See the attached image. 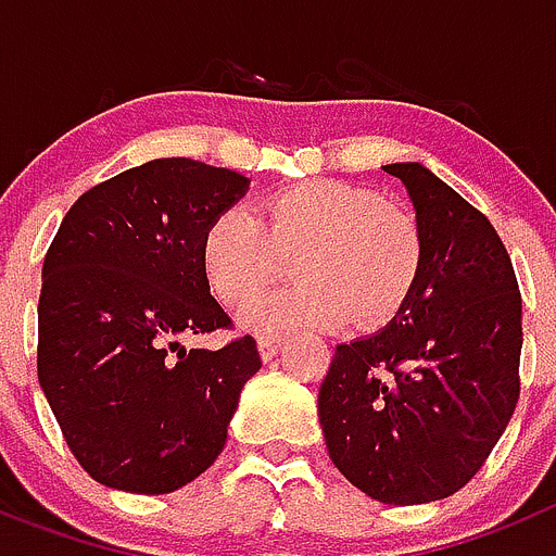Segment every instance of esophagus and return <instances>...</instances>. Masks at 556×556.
<instances>
[{
	"label": "esophagus",
	"mask_w": 556,
	"mask_h": 556,
	"mask_svg": "<svg viewBox=\"0 0 556 556\" xmlns=\"http://www.w3.org/2000/svg\"><path fill=\"white\" fill-rule=\"evenodd\" d=\"M257 346H260V355H263V361H271L274 355L279 352V346H282V336H260Z\"/></svg>",
	"instance_id": "esophagus-1"
}]
</instances>
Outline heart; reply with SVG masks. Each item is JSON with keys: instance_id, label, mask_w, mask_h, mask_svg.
Segmentation results:
<instances>
[{"instance_id": "obj_1", "label": "heart", "mask_w": 556, "mask_h": 556, "mask_svg": "<svg viewBox=\"0 0 556 556\" xmlns=\"http://www.w3.org/2000/svg\"><path fill=\"white\" fill-rule=\"evenodd\" d=\"M293 257L299 282L263 293L245 307L251 330L380 327L414 293L425 265L417 218L386 204L383 192L341 178L285 187L260 204L257 218L224 210L201 240L210 293L235 307L285 271Z\"/></svg>"}]
</instances>
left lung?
<instances>
[{
	"mask_svg": "<svg viewBox=\"0 0 556 556\" xmlns=\"http://www.w3.org/2000/svg\"><path fill=\"white\" fill-rule=\"evenodd\" d=\"M425 265L386 330L336 346L318 389L332 465L380 504L447 498L484 467L520 397V291L495 226L417 162Z\"/></svg>",
	"mask_w": 556,
	"mask_h": 556,
	"instance_id": "left-lung-1",
	"label": "left lung"
}]
</instances>
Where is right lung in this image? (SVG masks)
I'll list each match as a JSON object with an SVG mask.
<instances>
[{"label": "right lung", "mask_w": 556, "mask_h": 556, "mask_svg": "<svg viewBox=\"0 0 556 556\" xmlns=\"http://www.w3.org/2000/svg\"><path fill=\"white\" fill-rule=\"evenodd\" d=\"M249 178L195 159H153L91 187L47 249L38 383L77 465L105 486L164 495L218 458L257 341L185 350L231 330L201 268L212 220Z\"/></svg>", "instance_id": "right-lung-1"}]
</instances>
